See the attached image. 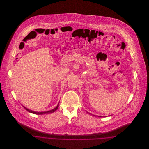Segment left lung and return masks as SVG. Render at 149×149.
<instances>
[{"label":"left lung","instance_id":"8db88e82","mask_svg":"<svg viewBox=\"0 0 149 149\" xmlns=\"http://www.w3.org/2000/svg\"><path fill=\"white\" fill-rule=\"evenodd\" d=\"M98 117H99V116H98ZM100 117H101V116H100Z\"/></svg>","mask_w":149,"mask_h":149}]
</instances>
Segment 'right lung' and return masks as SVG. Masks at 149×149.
<instances>
[{
  "instance_id": "add662e5",
  "label": "right lung",
  "mask_w": 149,
  "mask_h": 149,
  "mask_svg": "<svg viewBox=\"0 0 149 149\" xmlns=\"http://www.w3.org/2000/svg\"><path fill=\"white\" fill-rule=\"evenodd\" d=\"M59 106V103L58 104V105L55 108L52 109V110H50V111H46V112H35V111H32V110H30L28 108H26L25 107L23 106L24 107V108H25L28 112H30V113H32L36 114H50L52 113L53 112H54L57 109L58 107Z\"/></svg>"
}]
</instances>
